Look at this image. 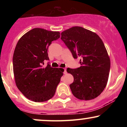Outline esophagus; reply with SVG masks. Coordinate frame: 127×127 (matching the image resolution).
Listing matches in <instances>:
<instances>
[{
	"mask_svg": "<svg viewBox=\"0 0 127 127\" xmlns=\"http://www.w3.org/2000/svg\"><path fill=\"white\" fill-rule=\"evenodd\" d=\"M64 74H66V73H67L66 68H64Z\"/></svg>",
	"mask_w": 127,
	"mask_h": 127,
	"instance_id": "34e87169",
	"label": "esophagus"
}]
</instances>
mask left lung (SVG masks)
I'll use <instances>...</instances> for the list:
<instances>
[{
    "instance_id": "1",
    "label": "left lung",
    "mask_w": 127,
    "mask_h": 127,
    "mask_svg": "<svg viewBox=\"0 0 127 127\" xmlns=\"http://www.w3.org/2000/svg\"><path fill=\"white\" fill-rule=\"evenodd\" d=\"M61 35L74 59L81 58L80 67L67 68L73 76V82L70 85L72 94L79 100L96 98L107 85L110 68L103 41L95 33L79 26L64 30Z\"/></svg>"
}]
</instances>
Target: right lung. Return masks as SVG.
I'll return each mask as SVG.
<instances>
[{
    "mask_svg": "<svg viewBox=\"0 0 127 127\" xmlns=\"http://www.w3.org/2000/svg\"><path fill=\"white\" fill-rule=\"evenodd\" d=\"M60 37L59 32L34 28L24 34L16 45L13 55V70L15 84L26 97L34 102H43L54 95L63 75L62 68L49 64L48 49L52 41Z\"/></svg>",
    "mask_w": 127,
    "mask_h": 127,
    "instance_id": "1",
    "label": "right lung"
}]
</instances>
